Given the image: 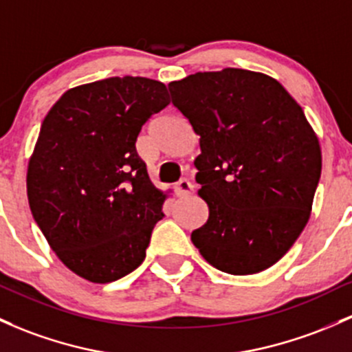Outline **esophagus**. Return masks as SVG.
<instances>
[{"label": "esophagus", "mask_w": 352, "mask_h": 352, "mask_svg": "<svg viewBox=\"0 0 352 352\" xmlns=\"http://www.w3.org/2000/svg\"><path fill=\"white\" fill-rule=\"evenodd\" d=\"M177 196H188L192 192V184L188 179H181L175 186Z\"/></svg>", "instance_id": "obj_1"}]
</instances>
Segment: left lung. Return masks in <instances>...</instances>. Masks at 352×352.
<instances>
[{
  "instance_id": "obj_1",
  "label": "left lung",
  "mask_w": 352,
  "mask_h": 352,
  "mask_svg": "<svg viewBox=\"0 0 352 352\" xmlns=\"http://www.w3.org/2000/svg\"><path fill=\"white\" fill-rule=\"evenodd\" d=\"M168 87L199 135L196 181L210 214L192 245L226 274L265 270L311 218L322 169L317 134L282 84L260 72H198Z\"/></svg>"
}]
</instances>
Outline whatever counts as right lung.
<instances>
[{"mask_svg":"<svg viewBox=\"0 0 352 352\" xmlns=\"http://www.w3.org/2000/svg\"><path fill=\"white\" fill-rule=\"evenodd\" d=\"M169 102L162 82L111 77L67 90L43 119L26 173L30 210L85 280L114 282L146 258L168 192L151 183L135 141Z\"/></svg>","mask_w":352,"mask_h":352,"instance_id":"1","label":"right lung"}]
</instances>
